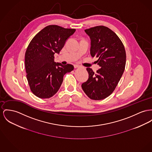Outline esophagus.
<instances>
[{
	"label": "esophagus",
	"instance_id": "obj_1",
	"mask_svg": "<svg viewBox=\"0 0 152 152\" xmlns=\"http://www.w3.org/2000/svg\"><path fill=\"white\" fill-rule=\"evenodd\" d=\"M74 66V68H75V69H77V68H79V67H80V66L79 65H78V64H75Z\"/></svg>",
	"mask_w": 152,
	"mask_h": 152
}]
</instances>
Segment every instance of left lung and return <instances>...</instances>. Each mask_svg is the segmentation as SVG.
<instances>
[{"mask_svg":"<svg viewBox=\"0 0 152 152\" xmlns=\"http://www.w3.org/2000/svg\"><path fill=\"white\" fill-rule=\"evenodd\" d=\"M91 40V55L98 59L100 67L96 72L87 68L88 81L82 88L91 100H101L114 91L124 71L126 54L124 47L116 34L104 26L85 30Z\"/></svg>","mask_w":152,"mask_h":152,"instance_id":"left-lung-1","label":"left lung"}]
</instances>
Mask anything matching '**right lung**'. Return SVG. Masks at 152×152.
<instances>
[{"mask_svg": "<svg viewBox=\"0 0 152 152\" xmlns=\"http://www.w3.org/2000/svg\"><path fill=\"white\" fill-rule=\"evenodd\" d=\"M75 31L58 25H48L31 40L25 52L26 78L31 91L41 99H48L59 91L63 76L74 70L72 64L54 61L66 40Z\"/></svg>", "mask_w": 152, "mask_h": 152, "instance_id": "1", "label": "right lung"}]
</instances>
